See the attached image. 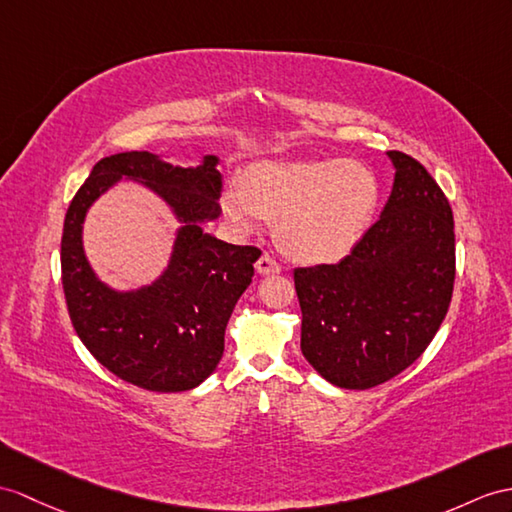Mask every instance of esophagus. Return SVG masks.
<instances>
[{
  "instance_id": "obj_1",
  "label": "esophagus",
  "mask_w": 512,
  "mask_h": 512,
  "mask_svg": "<svg viewBox=\"0 0 512 512\" xmlns=\"http://www.w3.org/2000/svg\"><path fill=\"white\" fill-rule=\"evenodd\" d=\"M256 271L260 273V276H269V273H280L282 267L276 258L269 254H263L256 260Z\"/></svg>"
}]
</instances>
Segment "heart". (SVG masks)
<instances>
[{"instance_id": "heart-1", "label": "heart", "mask_w": 512, "mask_h": 512, "mask_svg": "<svg viewBox=\"0 0 512 512\" xmlns=\"http://www.w3.org/2000/svg\"><path fill=\"white\" fill-rule=\"evenodd\" d=\"M378 204L373 173L343 158L263 162L247 171L241 193L223 197L232 223L280 221L278 241L304 263L336 260L363 236Z\"/></svg>"}]
</instances>
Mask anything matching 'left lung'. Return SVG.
Segmentation results:
<instances>
[{
	"label": "left lung",
	"mask_w": 512,
	"mask_h": 512,
	"mask_svg": "<svg viewBox=\"0 0 512 512\" xmlns=\"http://www.w3.org/2000/svg\"><path fill=\"white\" fill-rule=\"evenodd\" d=\"M380 219L336 265L297 267L302 354L341 389H373L426 352L452 302L454 215L419 160L389 152Z\"/></svg>",
	"instance_id": "1"
}]
</instances>
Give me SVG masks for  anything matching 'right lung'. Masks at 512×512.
<instances>
[{
    "label": "right lung",
    "mask_w": 512,
    "mask_h": 512,
    "mask_svg": "<svg viewBox=\"0 0 512 512\" xmlns=\"http://www.w3.org/2000/svg\"><path fill=\"white\" fill-rule=\"evenodd\" d=\"M215 167L217 156L182 169L149 152L112 154L97 162L67 210L60 269L73 328L108 371L145 391H189L217 369L228 319L254 276L258 247L223 243L202 228L221 213ZM119 177L145 181L185 223L170 269L136 294L110 292L81 252L85 210Z\"/></svg>",
    "instance_id": "right-lung-1"
}]
</instances>
